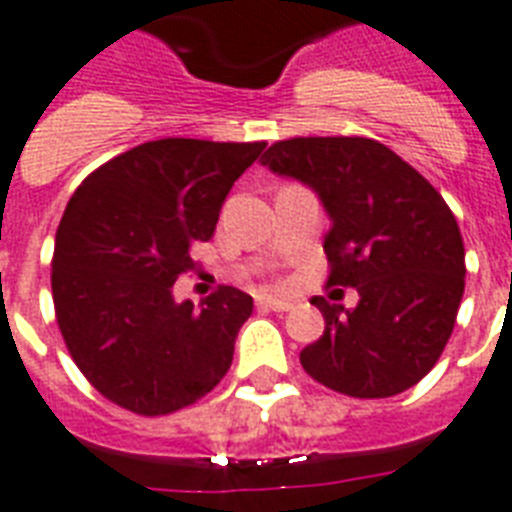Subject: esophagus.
Returning a JSON list of instances; mask_svg holds the SVG:
<instances>
[{
    "label": "esophagus",
    "mask_w": 512,
    "mask_h": 512,
    "mask_svg": "<svg viewBox=\"0 0 512 512\" xmlns=\"http://www.w3.org/2000/svg\"><path fill=\"white\" fill-rule=\"evenodd\" d=\"M257 306L271 308V311H290L292 303H290V300L273 298V295H257Z\"/></svg>",
    "instance_id": "1"
}]
</instances>
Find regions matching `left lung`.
<instances>
[{"label": "left lung", "instance_id": "8db88e82", "mask_svg": "<svg viewBox=\"0 0 512 512\" xmlns=\"http://www.w3.org/2000/svg\"><path fill=\"white\" fill-rule=\"evenodd\" d=\"M263 166L308 185L330 214V287L354 308L311 303L325 333L300 351L308 376L349 397H392L435 368L464 292L454 212L419 171L362 136H298L271 144Z\"/></svg>", "mask_w": 512, "mask_h": 512}]
</instances>
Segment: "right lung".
Listing matches in <instances>:
<instances>
[{"label": "right lung", "instance_id": "obj_1", "mask_svg": "<svg viewBox=\"0 0 512 512\" xmlns=\"http://www.w3.org/2000/svg\"><path fill=\"white\" fill-rule=\"evenodd\" d=\"M265 142L158 139L117 155L74 190L53 249L58 330L93 389L139 416H166L220 384L252 298L220 287L174 300L233 182Z\"/></svg>", "mask_w": 512, "mask_h": 512}]
</instances>
